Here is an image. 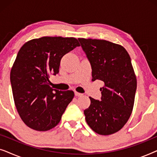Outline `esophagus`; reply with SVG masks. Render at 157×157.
<instances>
[{
  "mask_svg": "<svg viewBox=\"0 0 157 157\" xmlns=\"http://www.w3.org/2000/svg\"><path fill=\"white\" fill-rule=\"evenodd\" d=\"M75 96H81L83 95L82 94H81V93H78V92H77V91H75Z\"/></svg>",
  "mask_w": 157,
  "mask_h": 157,
  "instance_id": "esophagus-1",
  "label": "esophagus"
}]
</instances>
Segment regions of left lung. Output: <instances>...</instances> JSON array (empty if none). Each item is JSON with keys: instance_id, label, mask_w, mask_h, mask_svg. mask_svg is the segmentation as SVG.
I'll return each mask as SVG.
<instances>
[{"instance_id": "left-lung-1", "label": "left lung", "mask_w": 157, "mask_h": 157, "mask_svg": "<svg viewBox=\"0 0 157 157\" xmlns=\"http://www.w3.org/2000/svg\"><path fill=\"white\" fill-rule=\"evenodd\" d=\"M92 68V81H104L101 98L89 97L85 119L94 132L110 135L119 132L132 114L137 86L130 56L123 46L106 40L78 38Z\"/></svg>"}]
</instances>
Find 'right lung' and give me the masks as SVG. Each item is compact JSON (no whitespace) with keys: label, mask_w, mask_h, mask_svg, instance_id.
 <instances>
[{"label":"right lung","mask_w":157,"mask_h":157,"mask_svg":"<svg viewBox=\"0 0 157 157\" xmlns=\"http://www.w3.org/2000/svg\"><path fill=\"white\" fill-rule=\"evenodd\" d=\"M79 46L73 37L44 36L20 48L10 71V83L17 111L29 127L44 132L61 121L74 93L52 89L49 78L59 74L61 58Z\"/></svg>","instance_id":"obj_1"}]
</instances>
